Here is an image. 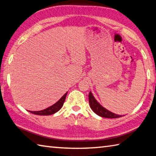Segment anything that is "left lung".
Masks as SVG:
<instances>
[{
	"label": "left lung",
	"mask_w": 156,
	"mask_h": 156,
	"mask_svg": "<svg viewBox=\"0 0 156 156\" xmlns=\"http://www.w3.org/2000/svg\"><path fill=\"white\" fill-rule=\"evenodd\" d=\"M89 104L90 106V108L93 110V111L96 113L98 115L100 116L101 117L105 118H119L122 117L121 115H116L115 113L110 112L109 110L104 108L103 106H101L100 104H99L97 100H95V98L93 97L91 92L89 93Z\"/></svg>",
	"instance_id": "1"
}]
</instances>
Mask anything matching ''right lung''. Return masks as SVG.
I'll list each match as a JSON object with an SVG mask.
<instances>
[{"instance_id":"add662e5","label":"right lung","mask_w":156,"mask_h":156,"mask_svg":"<svg viewBox=\"0 0 156 156\" xmlns=\"http://www.w3.org/2000/svg\"><path fill=\"white\" fill-rule=\"evenodd\" d=\"M67 93V92L57 101V102L55 103L54 105L48 107L46 109L40 110V111H29V112L33 113V114L38 115H50L55 114V112H58V110L61 108L62 106H63V104L65 102V100H66Z\"/></svg>"}]
</instances>
